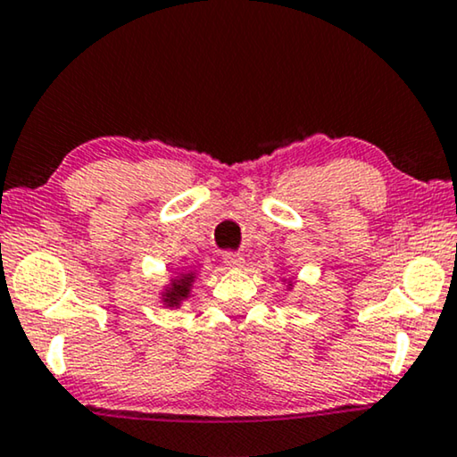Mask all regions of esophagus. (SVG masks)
I'll return each mask as SVG.
<instances>
[{
    "label": "esophagus",
    "instance_id": "esophagus-1",
    "mask_svg": "<svg viewBox=\"0 0 457 457\" xmlns=\"http://www.w3.org/2000/svg\"><path fill=\"white\" fill-rule=\"evenodd\" d=\"M223 263L229 267V270H240L245 265V257L240 253H225L223 254Z\"/></svg>",
    "mask_w": 457,
    "mask_h": 457
}]
</instances>
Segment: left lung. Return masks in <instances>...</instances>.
Returning <instances> with one entry per match:
<instances>
[{"label": "left lung", "instance_id": "obj_1", "mask_svg": "<svg viewBox=\"0 0 457 457\" xmlns=\"http://www.w3.org/2000/svg\"><path fill=\"white\" fill-rule=\"evenodd\" d=\"M288 286H292V282H288Z\"/></svg>", "mask_w": 457, "mask_h": 457}]
</instances>
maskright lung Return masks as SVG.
I'll use <instances>...</instances> for the list:
<instances>
[{"label": "right lung", "mask_w": 457, "mask_h": 457, "mask_svg": "<svg viewBox=\"0 0 457 457\" xmlns=\"http://www.w3.org/2000/svg\"><path fill=\"white\" fill-rule=\"evenodd\" d=\"M194 279H196V273L194 271H181L175 278L169 279V284L161 292L162 305L179 307L181 301H186L187 296H190Z\"/></svg>", "instance_id": "right-lung-1"}]
</instances>
